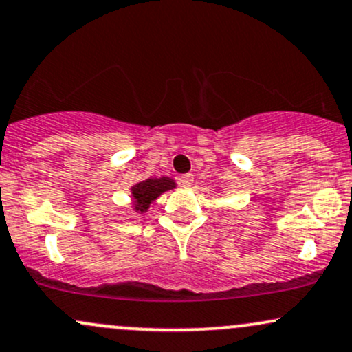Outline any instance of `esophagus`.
I'll return each instance as SVG.
<instances>
[{"label":"esophagus","instance_id":"obj_1","mask_svg":"<svg viewBox=\"0 0 352 352\" xmlns=\"http://www.w3.org/2000/svg\"><path fill=\"white\" fill-rule=\"evenodd\" d=\"M179 182H180V185L184 188H190L193 185V175H192V173H187V175H182L180 179H179Z\"/></svg>","mask_w":352,"mask_h":352}]
</instances>
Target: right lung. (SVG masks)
Segmentation results:
<instances>
[{"mask_svg": "<svg viewBox=\"0 0 352 352\" xmlns=\"http://www.w3.org/2000/svg\"><path fill=\"white\" fill-rule=\"evenodd\" d=\"M175 187L173 180L162 177V179H147L141 184L133 187V197L135 200V211H146L147 206L151 205L152 200L164 193L165 190H170Z\"/></svg>", "mask_w": 352, "mask_h": 352, "instance_id": "1", "label": "right lung"}]
</instances>
